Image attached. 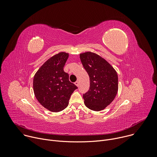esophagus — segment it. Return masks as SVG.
<instances>
[{"label": "esophagus", "instance_id": "34e87169", "mask_svg": "<svg viewBox=\"0 0 157 157\" xmlns=\"http://www.w3.org/2000/svg\"><path fill=\"white\" fill-rule=\"evenodd\" d=\"M75 85L76 86H79V81H76L75 82Z\"/></svg>", "mask_w": 157, "mask_h": 157}]
</instances>
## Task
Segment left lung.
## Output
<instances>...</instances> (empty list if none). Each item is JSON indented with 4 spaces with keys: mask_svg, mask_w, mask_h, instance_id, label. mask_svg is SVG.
Returning a JSON list of instances; mask_svg holds the SVG:
<instances>
[{
    "mask_svg": "<svg viewBox=\"0 0 157 157\" xmlns=\"http://www.w3.org/2000/svg\"><path fill=\"white\" fill-rule=\"evenodd\" d=\"M79 57L90 81L89 91L82 96L84 104L92 110H102L117 95V73L105 59L95 53L87 52L81 53Z\"/></svg>",
    "mask_w": 157,
    "mask_h": 157,
    "instance_id": "1",
    "label": "left lung"
}]
</instances>
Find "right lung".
Instances as JSON below:
<instances>
[{
	"label": "right lung",
	"mask_w": 157,
	"mask_h": 157,
	"mask_svg": "<svg viewBox=\"0 0 157 157\" xmlns=\"http://www.w3.org/2000/svg\"><path fill=\"white\" fill-rule=\"evenodd\" d=\"M69 53L59 52L44 62L35 73L33 87L34 94L44 108L58 113L67 107L71 95L77 86L69 81L63 68Z\"/></svg>",
	"instance_id": "add662e5"
}]
</instances>
